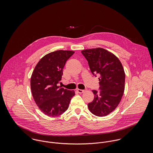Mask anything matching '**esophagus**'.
I'll return each mask as SVG.
<instances>
[{
  "label": "esophagus",
  "instance_id": "esophagus-1",
  "mask_svg": "<svg viewBox=\"0 0 153 153\" xmlns=\"http://www.w3.org/2000/svg\"><path fill=\"white\" fill-rule=\"evenodd\" d=\"M77 91H78V93H79V94H82V93H83V92L85 91V90L80 89H77Z\"/></svg>",
  "mask_w": 153,
  "mask_h": 153
}]
</instances>
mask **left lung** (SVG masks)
<instances>
[{"label": "left lung", "mask_w": 153, "mask_h": 153, "mask_svg": "<svg viewBox=\"0 0 153 153\" xmlns=\"http://www.w3.org/2000/svg\"><path fill=\"white\" fill-rule=\"evenodd\" d=\"M81 53L92 75L100 76V91H92L94 99L88 104V108L97 116H106L117 107L124 94L126 76L123 66L116 56L103 48L85 49Z\"/></svg>", "instance_id": "1"}]
</instances>
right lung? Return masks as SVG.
<instances>
[{"label": "right lung", "mask_w": 153, "mask_h": 153, "mask_svg": "<svg viewBox=\"0 0 153 153\" xmlns=\"http://www.w3.org/2000/svg\"><path fill=\"white\" fill-rule=\"evenodd\" d=\"M74 51L59 50L51 52L39 61L32 74L30 88L39 109L49 117H56L69 107L74 90L58 86L66 62Z\"/></svg>", "instance_id": "add662e5"}]
</instances>
